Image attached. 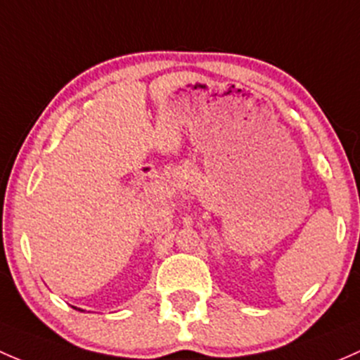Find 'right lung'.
Returning <instances> with one entry per match:
<instances>
[{
    "instance_id": "1",
    "label": "right lung",
    "mask_w": 360,
    "mask_h": 360,
    "mask_svg": "<svg viewBox=\"0 0 360 360\" xmlns=\"http://www.w3.org/2000/svg\"><path fill=\"white\" fill-rule=\"evenodd\" d=\"M77 310H79V309H77Z\"/></svg>"
}]
</instances>
